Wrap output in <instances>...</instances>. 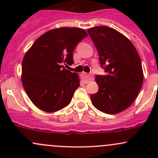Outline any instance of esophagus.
I'll return each mask as SVG.
<instances>
[{
	"label": "esophagus",
	"mask_w": 158,
	"mask_h": 158,
	"mask_svg": "<svg viewBox=\"0 0 158 158\" xmlns=\"http://www.w3.org/2000/svg\"><path fill=\"white\" fill-rule=\"evenodd\" d=\"M93 76L89 74H83V81L85 83H88L90 81L93 80Z\"/></svg>",
	"instance_id": "obj_1"
}]
</instances>
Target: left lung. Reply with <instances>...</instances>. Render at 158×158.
I'll return each instance as SVG.
<instances>
[{
	"mask_svg": "<svg viewBox=\"0 0 158 158\" xmlns=\"http://www.w3.org/2000/svg\"><path fill=\"white\" fill-rule=\"evenodd\" d=\"M98 52L106 76H98V92L90 96L92 105L106 114L128 109L141 90L144 79L141 59L132 43L122 33L106 26L87 30Z\"/></svg>",
	"mask_w": 158,
	"mask_h": 158,
	"instance_id": "left-lung-1",
	"label": "left lung"
}]
</instances>
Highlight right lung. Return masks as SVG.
<instances>
[{"label": "right lung", "instance_id": "obj_1", "mask_svg": "<svg viewBox=\"0 0 158 158\" xmlns=\"http://www.w3.org/2000/svg\"><path fill=\"white\" fill-rule=\"evenodd\" d=\"M87 36L81 28L52 29L40 36L26 52L22 62V84L40 109L54 112L70 103L79 86V78L64 65L74 63L73 51Z\"/></svg>", "mask_w": 158, "mask_h": 158}]
</instances>
